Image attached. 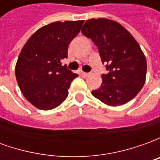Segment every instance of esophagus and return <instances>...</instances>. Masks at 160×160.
Returning <instances> with one entry per match:
<instances>
[{"mask_svg":"<svg viewBox=\"0 0 160 160\" xmlns=\"http://www.w3.org/2000/svg\"><path fill=\"white\" fill-rule=\"evenodd\" d=\"M80 74H81V76L82 77H87L89 75V73H85V72H81L80 73Z\"/></svg>","mask_w":160,"mask_h":160,"instance_id":"esophagus-1","label":"esophagus"}]
</instances>
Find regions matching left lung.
Segmentation results:
<instances>
[{
	"label": "left lung",
	"mask_w": 160,
	"mask_h": 160,
	"mask_svg": "<svg viewBox=\"0 0 160 160\" xmlns=\"http://www.w3.org/2000/svg\"><path fill=\"white\" fill-rule=\"evenodd\" d=\"M81 32L96 44L109 71L102 74V84L92 91V96L110 106L133 99L147 74V60L137 41L119 23L105 18L87 19Z\"/></svg>",
	"instance_id": "obj_1"
}]
</instances>
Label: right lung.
<instances>
[{
	"mask_svg": "<svg viewBox=\"0 0 160 160\" xmlns=\"http://www.w3.org/2000/svg\"><path fill=\"white\" fill-rule=\"evenodd\" d=\"M84 20L57 21L38 29L27 40L15 67L19 89L35 107L52 110L65 100L72 80L78 76L62 66L68 47Z\"/></svg>",
	"mask_w": 160,
	"mask_h": 160,
	"instance_id": "right-lung-1",
	"label": "right lung"
}]
</instances>
